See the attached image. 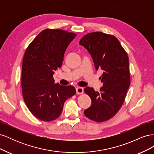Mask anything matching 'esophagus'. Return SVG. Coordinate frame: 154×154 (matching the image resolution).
Returning a JSON list of instances; mask_svg holds the SVG:
<instances>
[{
	"mask_svg": "<svg viewBox=\"0 0 154 154\" xmlns=\"http://www.w3.org/2000/svg\"><path fill=\"white\" fill-rule=\"evenodd\" d=\"M76 91L77 94H82L83 92V88L82 87H77L76 88Z\"/></svg>",
	"mask_w": 154,
	"mask_h": 154,
	"instance_id": "34e87169",
	"label": "esophagus"
}]
</instances>
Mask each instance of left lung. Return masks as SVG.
<instances>
[{
	"label": "left lung",
	"mask_w": 154,
	"mask_h": 154,
	"mask_svg": "<svg viewBox=\"0 0 154 154\" xmlns=\"http://www.w3.org/2000/svg\"><path fill=\"white\" fill-rule=\"evenodd\" d=\"M79 44L89 52L97 71H103L100 91L89 87L84 89L92 101L84 114L96 122H103L117 114L124 103L130 84L128 57L116 36L102 32L85 35Z\"/></svg>",
	"instance_id": "obj_1"
}]
</instances>
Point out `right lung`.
Segmentation results:
<instances>
[{"label": "right lung", "instance_id": "right-lung-1", "mask_svg": "<svg viewBox=\"0 0 154 154\" xmlns=\"http://www.w3.org/2000/svg\"><path fill=\"white\" fill-rule=\"evenodd\" d=\"M76 34L46 29L27 48L22 61V88L25 103L44 122L58 118L64 102L75 95V88L54 83L53 74L62 66L64 53Z\"/></svg>", "mask_w": 154, "mask_h": 154}]
</instances>
